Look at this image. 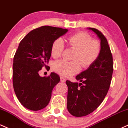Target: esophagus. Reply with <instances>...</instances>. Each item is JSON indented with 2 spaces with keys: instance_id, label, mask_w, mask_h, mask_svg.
I'll return each mask as SVG.
<instances>
[{
  "instance_id": "1",
  "label": "esophagus",
  "mask_w": 128,
  "mask_h": 128,
  "mask_svg": "<svg viewBox=\"0 0 128 128\" xmlns=\"http://www.w3.org/2000/svg\"><path fill=\"white\" fill-rule=\"evenodd\" d=\"M60 79H61V82H66V79L64 78L62 76H61V77H60Z\"/></svg>"
}]
</instances>
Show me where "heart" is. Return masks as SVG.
<instances>
[{"instance_id": "b5f03b06", "label": "heart", "mask_w": 128, "mask_h": 128, "mask_svg": "<svg viewBox=\"0 0 128 128\" xmlns=\"http://www.w3.org/2000/svg\"><path fill=\"white\" fill-rule=\"evenodd\" d=\"M70 48L76 50L73 60L68 61L64 60L55 61L53 68L56 72L63 76H70L77 73L80 69V64L83 68L92 65L100 54L101 46L98 41L92 40V36L86 32H79L66 40ZM64 44L61 38L55 40L51 47V55L54 58L62 55Z\"/></svg>"}]
</instances>
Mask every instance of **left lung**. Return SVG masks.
Returning <instances> with one entry per match:
<instances>
[{"label":"left lung","instance_id":"left-lung-1","mask_svg":"<svg viewBox=\"0 0 128 128\" xmlns=\"http://www.w3.org/2000/svg\"><path fill=\"white\" fill-rule=\"evenodd\" d=\"M88 29L100 39L101 51L96 61L76 76L80 82L66 81L67 110L75 117L88 115L100 105L110 88L113 72L112 56L106 38L98 29Z\"/></svg>","mask_w":128,"mask_h":128}]
</instances>
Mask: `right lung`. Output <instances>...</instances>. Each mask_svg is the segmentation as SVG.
I'll return each instance as SVG.
<instances>
[{"label": "right lung", "mask_w": 128, "mask_h": 128, "mask_svg": "<svg viewBox=\"0 0 128 128\" xmlns=\"http://www.w3.org/2000/svg\"><path fill=\"white\" fill-rule=\"evenodd\" d=\"M68 29L44 26L29 32L20 42L12 65L13 87L22 105L32 111L45 108L50 100L53 88L60 80L51 73L48 77L39 75L51 56L52 42L64 36Z\"/></svg>", "instance_id": "add662e5"}]
</instances>
